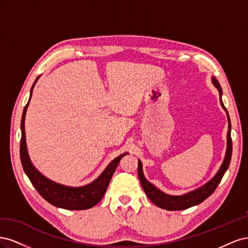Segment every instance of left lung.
<instances>
[{
  "label": "left lung",
  "mask_w": 248,
  "mask_h": 248,
  "mask_svg": "<svg viewBox=\"0 0 248 248\" xmlns=\"http://www.w3.org/2000/svg\"><path fill=\"white\" fill-rule=\"evenodd\" d=\"M212 82L214 84V86L218 89L219 95H220V104H221V107L224 108V110L227 111V108H224L222 100H221L222 90H221L219 82L217 81V79L215 78H212ZM227 115H228V120H229V131H228V146H227L226 157H224V160L221 164L219 170L217 171V174L213 177L211 181H209L207 184L202 186L201 188H199L197 190H193L189 193H186V194H184V196H170V194H167V193L160 191L158 188H156L153 184H151L148 181V180L145 178L144 174H142V166H141V162L139 160L138 174H139L140 181L142 186V189L145 190L148 198L153 202V204H155L157 207H159V208L170 210V211H176V210H185L187 208H190L192 206L201 204L202 202H204L207 198H209L214 192L216 187L218 186V184L220 183L224 172L227 171V170L230 166L231 157H232L231 121H230L228 111H227Z\"/></svg>",
  "instance_id": "1"
}]
</instances>
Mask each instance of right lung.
Segmentation results:
<instances>
[{
	"label": "right lung",
	"mask_w": 248,
	"mask_h": 248,
	"mask_svg": "<svg viewBox=\"0 0 248 248\" xmlns=\"http://www.w3.org/2000/svg\"><path fill=\"white\" fill-rule=\"evenodd\" d=\"M37 79H38V78H37ZM37 79L35 80L34 85L31 89V96ZM29 102L24 108L20 124V160L22 168H24V170L28 178L30 179V181H31V183L35 187V189L38 191V193L44 200L47 201L49 204L56 207L67 210H85L94 207L96 204H98L99 201L103 198L109 184L110 179L112 175H114L120 160H121L122 157L125 156L126 154L120 155L117 158L112 160L108 164V168L104 170L102 174L97 178L94 182L89 185L81 187H68L50 181V180L42 176L40 172L34 168L28 154L25 132V118Z\"/></svg>",
	"instance_id": "1"
}]
</instances>
